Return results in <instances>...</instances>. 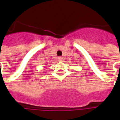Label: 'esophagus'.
Returning <instances> with one entry per match:
<instances>
[{"instance_id":"obj_1","label":"esophagus","mask_w":120,"mask_h":120,"mask_svg":"<svg viewBox=\"0 0 120 120\" xmlns=\"http://www.w3.org/2000/svg\"><path fill=\"white\" fill-rule=\"evenodd\" d=\"M58 61H63V58L61 57H58Z\"/></svg>"}]
</instances>
